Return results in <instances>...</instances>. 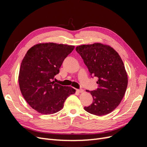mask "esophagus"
I'll list each match as a JSON object with an SVG mask.
<instances>
[{"instance_id":"esophagus-1","label":"esophagus","mask_w":147,"mask_h":147,"mask_svg":"<svg viewBox=\"0 0 147 147\" xmlns=\"http://www.w3.org/2000/svg\"><path fill=\"white\" fill-rule=\"evenodd\" d=\"M77 92H83V90H82V89H80V90H77Z\"/></svg>"}]
</instances>
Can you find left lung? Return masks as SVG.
Wrapping results in <instances>:
<instances>
[{"label":"left lung","mask_w":147,"mask_h":147,"mask_svg":"<svg viewBox=\"0 0 147 147\" xmlns=\"http://www.w3.org/2000/svg\"><path fill=\"white\" fill-rule=\"evenodd\" d=\"M76 51L90 74L98 77L97 90H86L94 100L84 109L97 116L111 113L120 104L127 86V75L121 57L112 47L100 43L80 45Z\"/></svg>","instance_id":"obj_1"}]
</instances>
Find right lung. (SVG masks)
<instances>
[{
    "label": "right lung",
    "mask_w": 147,
    "mask_h": 147,
    "mask_svg": "<svg viewBox=\"0 0 147 147\" xmlns=\"http://www.w3.org/2000/svg\"><path fill=\"white\" fill-rule=\"evenodd\" d=\"M74 45L40 43L31 47L21 62L18 82L21 94L37 112L50 115L59 112L67 97L75 94L71 86H63L53 80Z\"/></svg>",
    "instance_id": "add662e5"
}]
</instances>
